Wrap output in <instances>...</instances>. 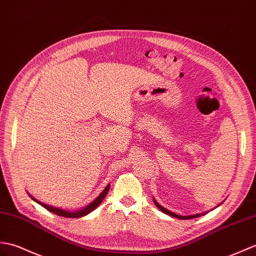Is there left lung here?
Here are the masks:
<instances>
[{
	"label": "left lung",
	"instance_id": "8db88e82",
	"mask_svg": "<svg viewBox=\"0 0 256 256\" xmlns=\"http://www.w3.org/2000/svg\"><path fill=\"white\" fill-rule=\"evenodd\" d=\"M154 202H155V205L158 207V208L162 210V212H164V214H167V215H169V216H172V217H176V218H178V219H192V218H196V217H200V215H204V214H196V215H191V216H180V215H176V214H174V212H170V210H168L167 208H164V207H162V205H159L157 202H156V200L154 198Z\"/></svg>",
	"mask_w": 256,
	"mask_h": 256
}]
</instances>
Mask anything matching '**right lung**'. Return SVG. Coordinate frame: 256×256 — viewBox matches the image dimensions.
Segmentation results:
<instances>
[{
  "instance_id": "1",
  "label": "right lung",
  "mask_w": 256,
  "mask_h": 256,
  "mask_svg": "<svg viewBox=\"0 0 256 256\" xmlns=\"http://www.w3.org/2000/svg\"><path fill=\"white\" fill-rule=\"evenodd\" d=\"M109 188H110V184H108V186H106V188L102 191V193H101L98 198L94 200V202H92L90 204H89L88 206H86L85 208H82L80 210H76V212H68V210H61V208H58V207H54V206H50V205H46L44 203H42V202H40L38 200H36L34 196H32L30 194H29V196H30L32 200H34V202H37L38 204H40L42 207H44L46 210H48L49 212L56 214V215H58V216H62V217H68V218H80V217H82V216H86L87 214H89L90 212H92L94 208H97V207L99 206V204L101 203V202L104 200V198H106V193L109 192Z\"/></svg>"
}]
</instances>
